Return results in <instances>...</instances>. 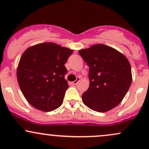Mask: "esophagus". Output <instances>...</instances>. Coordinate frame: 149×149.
I'll return each instance as SVG.
<instances>
[{
	"instance_id": "obj_1",
	"label": "esophagus",
	"mask_w": 149,
	"mask_h": 149,
	"mask_svg": "<svg viewBox=\"0 0 149 149\" xmlns=\"http://www.w3.org/2000/svg\"><path fill=\"white\" fill-rule=\"evenodd\" d=\"M79 81H80V78H77L76 80H75V81L72 82V84H73V85H76L77 83H78Z\"/></svg>"
}]
</instances>
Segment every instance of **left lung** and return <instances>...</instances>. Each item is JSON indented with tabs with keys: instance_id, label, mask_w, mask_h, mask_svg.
<instances>
[{
	"instance_id": "obj_1",
	"label": "left lung",
	"mask_w": 149,
	"mask_h": 149,
	"mask_svg": "<svg viewBox=\"0 0 149 149\" xmlns=\"http://www.w3.org/2000/svg\"><path fill=\"white\" fill-rule=\"evenodd\" d=\"M78 53L90 67V86L82 95L85 105L97 112L111 110L122 102L130 87L131 66L121 52L96 44Z\"/></svg>"
}]
</instances>
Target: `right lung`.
I'll return each mask as SVG.
<instances>
[{
	"mask_svg": "<svg viewBox=\"0 0 149 149\" xmlns=\"http://www.w3.org/2000/svg\"><path fill=\"white\" fill-rule=\"evenodd\" d=\"M72 49L42 42L27 48L19 62L17 77L19 88L31 105L42 111H52L63 103L69 88L64 64Z\"/></svg>",
	"mask_w": 149,
	"mask_h": 149,
	"instance_id": "1",
	"label": "right lung"
}]
</instances>
